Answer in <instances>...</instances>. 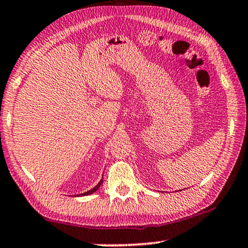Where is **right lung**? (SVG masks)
Returning <instances> with one entry per match:
<instances>
[{
    "instance_id": "right-lung-1",
    "label": "right lung",
    "mask_w": 248,
    "mask_h": 248,
    "mask_svg": "<svg viewBox=\"0 0 248 248\" xmlns=\"http://www.w3.org/2000/svg\"><path fill=\"white\" fill-rule=\"evenodd\" d=\"M103 183V180H101V181H99V183L98 184H97V186H95V187H93V189H92V190H89V191H87V192H84V193H82V194H81V196H88V194H92V193H93V192H95V191H97V190H98V187L99 186H101V184Z\"/></svg>"
}]
</instances>
